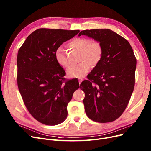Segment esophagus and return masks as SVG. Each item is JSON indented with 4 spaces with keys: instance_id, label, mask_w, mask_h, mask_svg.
<instances>
[{
    "instance_id": "esophagus-1",
    "label": "esophagus",
    "mask_w": 151,
    "mask_h": 151,
    "mask_svg": "<svg viewBox=\"0 0 151 151\" xmlns=\"http://www.w3.org/2000/svg\"><path fill=\"white\" fill-rule=\"evenodd\" d=\"M83 80V78H78V80H79V83H80V84H81V83L82 82Z\"/></svg>"
}]
</instances>
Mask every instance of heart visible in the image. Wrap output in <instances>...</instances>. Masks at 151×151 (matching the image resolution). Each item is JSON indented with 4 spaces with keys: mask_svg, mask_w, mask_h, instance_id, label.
Returning a JSON list of instances; mask_svg holds the SVG:
<instances>
[{
    "mask_svg": "<svg viewBox=\"0 0 151 151\" xmlns=\"http://www.w3.org/2000/svg\"><path fill=\"white\" fill-rule=\"evenodd\" d=\"M68 46L80 52L78 65L70 67L67 70V75L70 77L82 78L84 76L92 67H96L100 62L103 54V48L99 42H91L89 38L76 37L73 38ZM54 58L58 64L67 68L70 64L65 53L62 47H59L54 53Z\"/></svg>",
    "mask_w": 151,
    "mask_h": 151,
    "instance_id": "heart-1",
    "label": "heart"
}]
</instances>
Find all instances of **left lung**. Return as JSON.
Here are the masks:
<instances>
[{"label": "left lung", "mask_w": 151, "mask_h": 151, "mask_svg": "<svg viewBox=\"0 0 151 151\" xmlns=\"http://www.w3.org/2000/svg\"><path fill=\"white\" fill-rule=\"evenodd\" d=\"M81 35L100 42L103 48L100 62L80 86L85 93V112L95 122H113L122 115L133 91L135 55L129 42L110 29L84 30Z\"/></svg>", "instance_id": "1"}]
</instances>
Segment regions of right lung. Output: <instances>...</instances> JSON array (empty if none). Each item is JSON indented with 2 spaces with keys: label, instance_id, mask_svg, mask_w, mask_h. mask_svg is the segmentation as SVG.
<instances>
[{
  "label": "right lung",
  "instance_id": "right-lung-1",
  "mask_svg": "<svg viewBox=\"0 0 151 151\" xmlns=\"http://www.w3.org/2000/svg\"><path fill=\"white\" fill-rule=\"evenodd\" d=\"M79 32L38 29L18 51L19 92L29 112L43 124L55 125L66 119L67 105L80 86L77 79L65 80V71L54 58L58 47Z\"/></svg>",
  "mask_w": 151,
  "mask_h": 151
}]
</instances>
